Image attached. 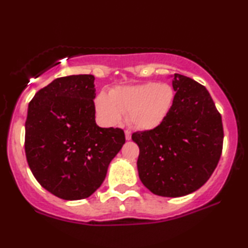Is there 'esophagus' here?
Wrapping results in <instances>:
<instances>
[{
    "label": "esophagus",
    "mask_w": 248,
    "mask_h": 248,
    "mask_svg": "<svg viewBox=\"0 0 248 248\" xmlns=\"http://www.w3.org/2000/svg\"><path fill=\"white\" fill-rule=\"evenodd\" d=\"M124 136H125V140H131V132L129 130H125L124 131Z\"/></svg>",
    "instance_id": "34e87169"
}]
</instances>
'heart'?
<instances>
[{
  "label": "heart",
  "instance_id": "1",
  "mask_svg": "<svg viewBox=\"0 0 248 248\" xmlns=\"http://www.w3.org/2000/svg\"><path fill=\"white\" fill-rule=\"evenodd\" d=\"M173 87L167 83H145L118 87L108 96L100 93L95 100L97 115L105 124L115 125L129 114V121L141 131L158 128L174 103Z\"/></svg>",
  "mask_w": 248,
  "mask_h": 248
}]
</instances>
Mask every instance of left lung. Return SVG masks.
<instances>
[{"instance_id":"obj_1","label":"left lung","mask_w":248,"mask_h":248,"mask_svg":"<svg viewBox=\"0 0 248 248\" xmlns=\"http://www.w3.org/2000/svg\"><path fill=\"white\" fill-rule=\"evenodd\" d=\"M176 92L166 120L151 131L136 132L137 166L142 184L162 197H183L205 184L219 163L223 125L204 86L184 75H170Z\"/></svg>"}]
</instances>
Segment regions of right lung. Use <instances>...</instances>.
<instances>
[{"label": "right lung", "instance_id": "add662e5", "mask_svg": "<svg viewBox=\"0 0 248 248\" xmlns=\"http://www.w3.org/2000/svg\"><path fill=\"white\" fill-rule=\"evenodd\" d=\"M95 78H59L28 105L25 152L41 186L64 200L85 199L98 189L124 144V130L95 121Z\"/></svg>", "mask_w": 248, "mask_h": 248}]
</instances>
